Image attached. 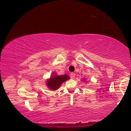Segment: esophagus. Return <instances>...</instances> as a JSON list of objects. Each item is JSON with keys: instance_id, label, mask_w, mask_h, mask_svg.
I'll return each instance as SVG.
<instances>
[{"instance_id": "obj_1", "label": "esophagus", "mask_w": 131, "mask_h": 131, "mask_svg": "<svg viewBox=\"0 0 131 131\" xmlns=\"http://www.w3.org/2000/svg\"><path fill=\"white\" fill-rule=\"evenodd\" d=\"M75 76H76V74H75V73H71L70 74V76L72 79H74L75 78Z\"/></svg>"}]
</instances>
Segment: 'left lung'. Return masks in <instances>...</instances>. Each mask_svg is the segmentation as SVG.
Listing matches in <instances>:
<instances>
[{
    "instance_id": "1",
    "label": "left lung",
    "mask_w": 131,
    "mask_h": 131,
    "mask_svg": "<svg viewBox=\"0 0 131 131\" xmlns=\"http://www.w3.org/2000/svg\"><path fill=\"white\" fill-rule=\"evenodd\" d=\"M83 81H85L86 79H83Z\"/></svg>"
}]
</instances>
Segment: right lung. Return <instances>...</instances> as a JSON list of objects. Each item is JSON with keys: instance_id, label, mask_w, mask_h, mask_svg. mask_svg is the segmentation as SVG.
Segmentation results:
<instances>
[{"instance_id": "right-lung-1", "label": "right lung", "mask_w": 131, "mask_h": 131, "mask_svg": "<svg viewBox=\"0 0 131 131\" xmlns=\"http://www.w3.org/2000/svg\"><path fill=\"white\" fill-rule=\"evenodd\" d=\"M69 76L66 74L58 76L55 73H53L50 78L46 80V85L49 89L52 91H55L57 90L64 82L69 80Z\"/></svg>"}]
</instances>
